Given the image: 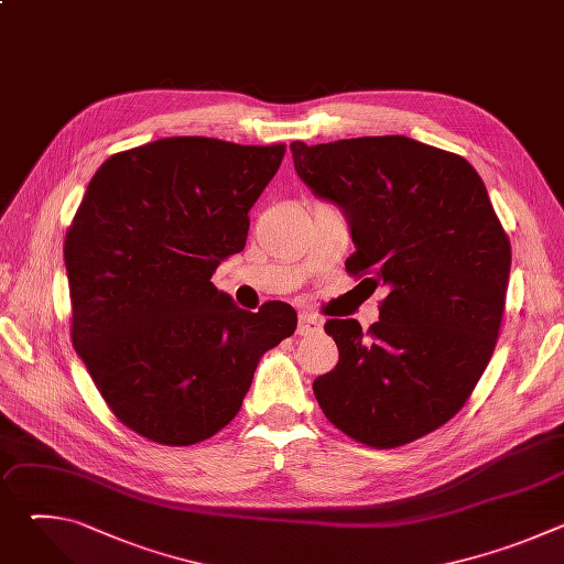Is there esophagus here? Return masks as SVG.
Returning a JSON list of instances; mask_svg holds the SVG:
<instances>
[{
  "label": "esophagus",
  "mask_w": 564,
  "mask_h": 564,
  "mask_svg": "<svg viewBox=\"0 0 564 564\" xmlns=\"http://www.w3.org/2000/svg\"><path fill=\"white\" fill-rule=\"evenodd\" d=\"M321 326H324V321H321L316 314H310V312H301L299 314V324H296V333L301 337H307V335H314L321 330Z\"/></svg>",
  "instance_id": "1"
}]
</instances>
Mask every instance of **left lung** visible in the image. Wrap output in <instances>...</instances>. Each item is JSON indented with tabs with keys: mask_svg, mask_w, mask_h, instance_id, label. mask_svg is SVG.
I'll use <instances>...</instances> for the list:
<instances>
[{
	"mask_svg": "<svg viewBox=\"0 0 564 564\" xmlns=\"http://www.w3.org/2000/svg\"><path fill=\"white\" fill-rule=\"evenodd\" d=\"M290 149L299 178L348 218V274L388 290L366 335L355 318L324 326L339 364L314 379V397L366 446L415 442L459 413L491 361L509 236L479 174L451 151L406 135Z\"/></svg>",
	"mask_w": 564,
	"mask_h": 564,
	"instance_id": "obj_1",
	"label": "left lung"
}]
</instances>
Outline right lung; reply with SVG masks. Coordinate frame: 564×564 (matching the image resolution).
<instances>
[{
  "instance_id": "right-lung-1",
  "label": "right lung",
  "mask_w": 564,
  "mask_h": 564,
  "mask_svg": "<svg viewBox=\"0 0 564 564\" xmlns=\"http://www.w3.org/2000/svg\"><path fill=\"white\" fill-rule=\"evenodd\" d=\"M283 155L203 135L113 153L66 231L73 346L111 413L155 444L225 429L261 355L296 328L292 305L240 310L209 281L246 248Z\"/></svg>"
}]
</instances>
